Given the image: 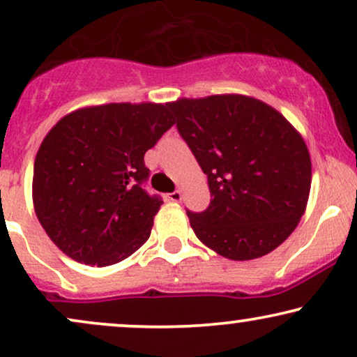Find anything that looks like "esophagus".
<instances>
[{
  "instance_id": "34e87169",
  "label": "esophagus",
  "mask_w": 357,
  "mask_h": 357,
  "mask_svg": "<svg viewBox=\"0 0 357 357\" xmlns=\"http://www.w3.org/2000/svg\"><path fill=\"white\" fill-rule=\"evenodd\" d=\"M181 191H173V192H169L168 194V201H171V202H179L181 201Z\"/></svg>"
}]
</instances>
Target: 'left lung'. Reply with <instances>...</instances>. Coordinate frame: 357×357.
<instances>
[{
	"instance_id": "obj_1",
	"label": "left lung",
	"mask_w": 357,
	"mask_h": 357,
	"mask_svg": "<svg viewBox=\"0 0 357 357\" xmlns=\"http://www.w3.org/2000/svg\"><path fill=\"white\" fill-rule=\"evenodd\" d=\"M169 110L212 197L206 211H186L196 237L231 260L277 249L310 196L311 160L301 135L267 103L236 93L179 98Z\"/></svg>"
}]
</instances>
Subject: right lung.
<instances>
[{
    "instance_id": "obj_1",
    "label": "right lung",
    "mask_w": 357,
    "mask_h": 357,
    "mask_svg": "<svg viewBox=\"0 0 357 357\" xmlns=\"http://www.w3.org/2000/svg\"><path fill=\"white\" fill-rule=\"evenodd\" d=\"M173 125L169 103H107L52 126L36 155L33 201L66 255L107 267L148 241L163 201L143 189L145 153Z\"/></svg>"
}]
</instances>
